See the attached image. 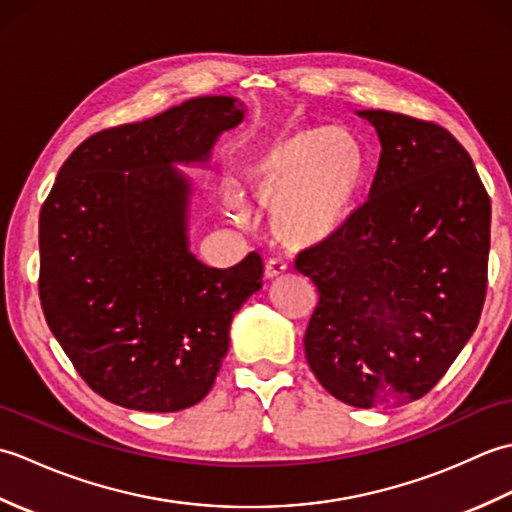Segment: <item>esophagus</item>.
I'll return each instance as SVG.
<instances>
[{"instance_id": "1", "label": "esophagus", "mask_w": 512, "mask_h": 512, "mask_svg": "<svg viewBox=\"0 0 512 512\" xmlns=\"http://www.w3.org/2000/svg\"><path fill=\"white\" fill-rule=\"evenodd\" d=\"M286 270H288V266L284 262H279V259H270L264 268V275H266V279H279L286 275Z\"/></svg>"}]
</instances>
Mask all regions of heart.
<instances>
[{
	"mask_svg": "<svg viewBox=\"0 0 512 512\" xmlns=\"http://www.w3.org/2000/svg\"><path fill=\"white\" fill-rule=\"evenodd\" d=\"M239 178L250 198L268 209L270 231L281 244L314 248L339 235L361 209L374 178V156L354 132L303 125L250 147ZM222 200L237 222H248L237 184H224Z\"/></svg>",
	"mask_w": 512,
	"mask_h": 512,
	"instance_id": "heart-1",
	"label": "heart"
}]
</instances>
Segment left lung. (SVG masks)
I'll use <instances>...</instances> for the list:
<instances>
[{
	"instance_id": "1",
	"label": "left lung",
	"mask_w": 512,
	"mask_h": 512,
	"mask_svg": "<svg viewBox=\"0 0 512 512\" xmlns=\"http://www.w3.org/2000/svg\"><path fill=\"white\" fill-rule=\"evenodd\" d=\"M380 138L367 202L295 268L319 303L306 358L345 405H402L436 387L471 339L486 297L491 198L447 129L385 110L358 112Z\"/></svg>"
}]
</instances>
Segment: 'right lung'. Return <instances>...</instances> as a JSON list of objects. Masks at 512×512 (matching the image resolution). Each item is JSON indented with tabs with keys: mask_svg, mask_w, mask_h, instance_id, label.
<instances>
[{
	"mask_svg": "<svg viewBox=\"0 0 512 512\" xmlns=\"http://www.w3.org/2000/svg\"><path fill=\"white\" fill-rule=\"evenodd\" d=\"M244 121L233 96H198L90 136L63 162L39 215V299L96 394L171 413L209 394L233 314L262 288L248 253L231 268L189 250L191 182L173 165L211 158Z\"/></svg>",
	"mask_w": 512,
	"mask_h": 512,
	"instance_id": "1",
	"label": "right lung"
}]
</instances>
